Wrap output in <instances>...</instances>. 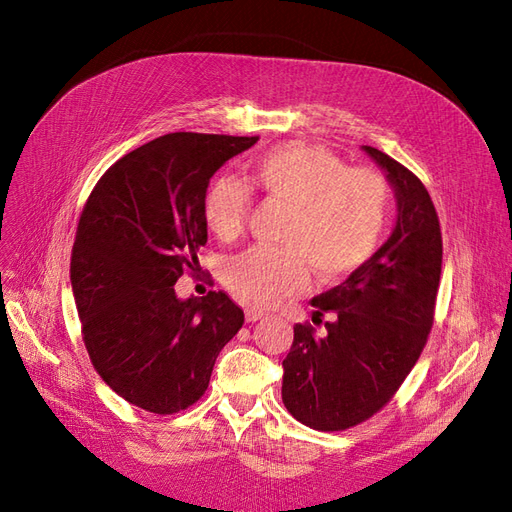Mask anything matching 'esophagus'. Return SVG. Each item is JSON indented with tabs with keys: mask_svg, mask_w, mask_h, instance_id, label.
Returning a JSON list of instances; mask_svg holds the SVG:
<instances>
[{
	"mask_svg": "<svg viewBox=\"0 0 512 512\" xmlns=\"http://www.w3.org/2000/svg\"><path fill=\"white\" fill-rule=\"evenodd\" d=\"M262 316H265V314H262L260 309H245V320H247V322H256V320H260Z\"/></svg>",
	"mask_w": 512,
	"mask_h": 512,
	"instance_id": "1",
	"label": "esophagus"
}]
</instances>
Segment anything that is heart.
I'll return each instance as SVG.
<instances>
[{"label": "heart", "mask_w": 512, "mask_h": 512, "mask_svg": "<svg viewBox=\"0 0 512 512\" xmlns=\"http://www.w3.org/2000/svg\"><path fill=\"white\" fill-rule=\"evenodd\" d=\"M254 190L290 207L282 226L284 247H252L224 262L222 280L232 297L250 307H271L307 286V268L324 284L346 280L365 267L389 226L393 190L384 175L348 168L318 145L282 143L250 162ZM250 185L220 177L205 196L207 226L235 239L252 209Z\"/></svg>", "instance_id": "heart-1"}]
</instances>
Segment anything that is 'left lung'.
Returning <instances> with one entry per match:
<instances>
[{"label": "left lung", "instance_id": "left-lung-1", "mask_svg": "<svg viewBox=\"0 0 512 512\" xmlns=\"http://www.w3.org/2000/svg\"><path fill=\"white\" fill-rule=\"evenodd\" d=\"M363 149L391 181L397 222L365 267L312 299L314 324H294L282 399L299 423L344 431L380 412L421 356L436 312L442 232L431 196L412 170ZM331 315L324 323L321 318Z\"/></svg>", "mask_w": 512, "mask_h": 512}]
</instances>
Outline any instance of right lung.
<instances>
[{
	"instance_id": "obj_1",
	"label": "right lung",
	"mask_w": 512,
	"mask_h": 512,
	"mask_svg": "<svg viewBox=\"0 0 512 512\" xmlns=\"http://www.w3.org/2000/svg\"><path fill=\"white\" fill-rule=\"evenodd\" d=\"M258 136L175 132L117 160L83 207L70 280L91 365L132 406L175 414L205 395L220 350L243 327L222 290L177 299L207 243L205 196Z\"/></svg>"
}]
</instances>
